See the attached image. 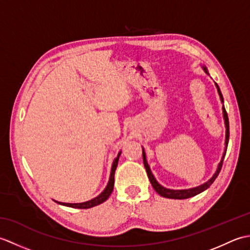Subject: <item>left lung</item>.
<instances>
[{
    "label": "left lung",
    "mask_w": 250,
    "mask_h": 250,
    "mask_svg": "<svg viewBox=\"0 0 250 250\" xmlns=\"http://www.w3.org/2000/svg\"><path fill=\"white\" fill-rule=\"evenodd\" d=\"M203 70L205 71L206 74H208L207 72V68L206 66H203ZM216 84L217 87V91H218V94L220 97L221 102L224 103V98H222V94L220 89L218 87V84ZM222 113H224V119H225V125H226V147H225V151H224V155H222L221 158V161L218 164V167H217V171L215 172V174L213 175V177H211L208 182L204 183L203 185L198 186V187H194V188H190V189H183V190H173V189H167L166 187H163L160 184L157 182V179L153 176L151 171H150V167L148 166L147 160H146V153L144 151V148H143V161H144V167L146 168V172L148 175V178H149L151 186L157 191V193L160 194L161 196H164V198H167V199H176V200H184V199H188L191 198V196H194L196 194H199L201 192H203L204 190H206L207 188H209V186L215 182V179L218 176V174L220 172V169L222 167V163H224V159L226 156V152H227V148H228V143H229V135H230V132H229V118H228V114L226 111L225 106H222Z\"/></svg>",
    "instance_id": "left-lung-1"
}]
</instances>
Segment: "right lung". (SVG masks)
I'll list each match as a JSON object with an SVG mask.
<instances>
[{
	"label": "right lung",
	"instance_id": "1",
	"mask_svg": "<svg viewBox=\"0 0 250 250\" xmlns=\"http://www.w3.org/2000/svg\"><path fill=\"white\" fill-rule=\"evenodd\" d=\"M121 155V151H119L118 156L116 157V159L113 162V166H111V169H110V176H109V180L108 184L106 186V188L103 190V192H101L97 198H94L92 200H89L87 202H83V203H63V202H57L58 204L64 205V206H68V207H73V208H91L93 206H97L101 203H103L106 200L108 199V196L110 195V193L113 192L114 190V183H115V171L117 168V166H118V160L119 157Z\"/></svg>",
	"mask_w": 250,
	"mask_h": 250
}]
</instances>
